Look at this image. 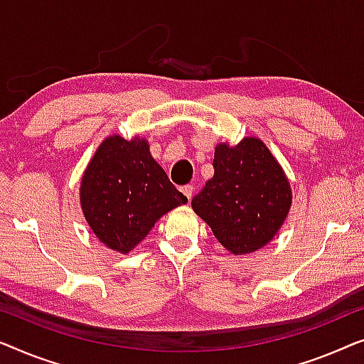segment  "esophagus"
<instances>
[{
  "label": "esophagus",
  "instance_id": "1",
  "mask_svg": "<svg viewBox=\"0 0 364 364\" xmlns=\"http://www.w3.org/2000/svg\"><path fill=\"white\" fill-rule=\"evenodd\" d=\"M193 186H191V184H186V186H183L181 188V193L184 194V196H186L188 198V201H191V198H193Z\"/></svg>",
  "mask_w": 364,
  "mask_h": 364
}]
</instances>
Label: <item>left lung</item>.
<instances>
[{
  "mask_svg": "<svg viewBox=\"0 0 364 364\" xmlns=\"http://www.w3.org/2000/svg\"><path fill=\"white\" fill-rule=\"evenodd\" d=\"M214 176L191 206L232 254H249L272 240L289 213L291 194L282 168L257 138L214 151Z\"/></svg>",
  "mask_w": 364,
  "mask_h": 364,
  "instance_id": "obj_1",
  "label": "left lung"
}]
</instances>
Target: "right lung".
<instances>
[{
    "label": "right lung",
    "instance_id": "add662e5",
    "mask_svg": "<svg viewBox=\"0 0 364 364\" xmlns=\"http://www.w3.org/2000/svg\"><path fill=\"white\" fill-rule=\"evenodd\" d=\"M188 199L153 160L145 140L119 135L102 141L80 184V204L107 247L132 250L163 214Z\"/></svg>",
    "mask_w": 364,
    "mask_h": 364
}]
</instances>
